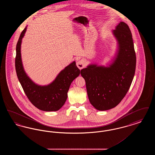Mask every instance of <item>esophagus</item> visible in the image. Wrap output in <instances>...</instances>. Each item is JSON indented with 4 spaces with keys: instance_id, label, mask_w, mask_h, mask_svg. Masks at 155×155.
Returning <instances> with one entry per match:
<instances>
[{
    "instance_id": "1",
    "label": "esophagus",
    "mask_w": 155,
    "mask_h": 155,
    "mask_svg": "<svg viewBox=\"0 0 155 155\" xmlns=\"http://www.w3.org/2000/svg\"><path fill=\"white\" fill-rule=\"evenodd\" d=\"M85 63H86V61L84 59H81L77 62V66L78 67V68L80 70H81L85 67Z\"/></svg>"
}]
</instances>
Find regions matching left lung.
Listing matches in <instances>:
<instances>
[{
  "instance_id": "left-lung-1",
  "label": "left lung",
  "mask_w": 155,
  "mask_h": 155,
  "mask_svg": "<svg viewBox=\"0 0 155 155\" xmlns=\"http://www.w3.org/2000/svg\"><path fill=\"white\" fill-rule=\"evenodd\" d=\"M112 34L117 49L107 66L91 63L81 70L89 102L98 110H107L119 104L131 86L135 71L136 55L129 27L121 21Z\"/></svg>"
}]
</instances>
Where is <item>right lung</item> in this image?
Returning <instances> with one entry per match:
<instances>
[{
  "mask_svg": "<svg viewBox=\"0 0 155 155\" xmlns=\"http://www.w3.org/2000/svg\"><path fill=\"white\" fill-rule=\"evenodd\" d=\"M27 26L23 30L16 45L15 66L16 73L25 95L37 108L45 111H56L64 105L71 82L80 74L74 61L62 70L49 84L41 85L32 81L22 64L21 46Z\"/></svg>",
  "mask_w": 155,
  "mask_h": 155,
  "instance_id": "right-lung-1",
  "label": "right lung"
}]
</instances>
